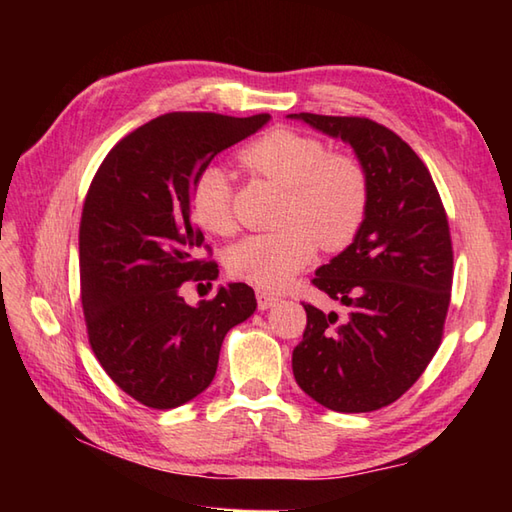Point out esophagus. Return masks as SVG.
<instances>
[{
    "label": "esophagus",
    "mask_w": 512,
    "mask_h": 512,
    "mask_svg": "<svg viewBox=\"0 0 512 512\" xmlns=\"http://www.w3.org/2000/svg\"><path fill=\"white\" fill-rule=\"evenodd\" d=\"M277 301H279V299H277L275 295H270V292H266V290H257V306H259V310H268V308H273Z\"/></svg>",
    "instance_id": "34e87169"
}]
</instances>
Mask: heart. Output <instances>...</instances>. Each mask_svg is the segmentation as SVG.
Here are the masks:
<instances>
[{"mask_svg": "<svg viewBox=\"0 0 512 512\" xmlns=\"http://www.w3.org/2000/svg\"><path fill=\"white\" fill-rule=\"evenodd\" d=\"M239 162L259 178L286 189L277 233L248 235L228 250L231 275L262 290H281L306 268L317 244L339 250L361 228L369 184L361 162L330 154L319 138L279 127L239 151ZM195 220L215 235L235 231L233 187L228 173L209 165L191 187Z\"/></svg>", "mask_w": 512, "mask_h": 512, "instance_id": "heart-1", "label": "heart"}]
</instances>
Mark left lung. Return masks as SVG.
Returning a JSON list of instances; mask_svg holds the SVG:
<instances>
[{"mask_svg":"<svg viewBox=\"0 0 512 512\" xmlns=\"http://www.w3.org/2000/svg\"><path fill=\"white\" fill-rule=\"evenodd\" d=\"M354 149L369 200L354 242L312 284L345 314L303 303L297 385L341 413L387 407L438 352L453 284L449 220L429 169L405 140L361 116L288 114Z\"/></svg>","mask_w":512,"mask_h":512,"instance_id":"left-lung-1","label":"left lung"}]
</instances>
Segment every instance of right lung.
<instances>
[{
	"label": "right lung",
	"mask_w": 512,
	"mask_h": 512,
	"mask_svg": "<svg viewBox=\"0 0 512 512\" xmlns=\"http://www.w3.org/2000/svg\"><path fill=\"white\" fill-rule=\"evenodd\" d=\"M270 114L173 112L127 134L101 162L79 228L81 301L101 367L125 394L173 409L211 385L226 332L255 312L246 284L189 306L182 286L217 279L195 257L204 235L191 187L209 162L255 134ZM211 250L209 246H204Z\"/></svg>",
	"instance_id": "obj_1"
}]
</instances>
